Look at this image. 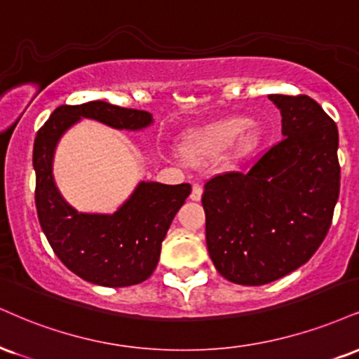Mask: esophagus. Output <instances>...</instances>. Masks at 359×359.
Here are the masks:
<instances>
[{"label": "esophagus", "instance_id": "1", "mask_svg": "<svg viewBox=\"0 0 359 359\" xmlns=\"http://www.w3.org/2000/svg\"><path fill=\"white\" fill-rule=\"evenodd\" d=\"M201 197H202V187L198 184H194L192 185V194H191V198L192 201H201Z\"/></svg>", "mask_w": 359, "mask_h": 359}]
</instances>
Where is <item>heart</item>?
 Listing matches in <instances>:
<instances>
[{"mask_svg": "<svg viewBox=\"0 0 359 359\" xmlns=\"http://www.w3.org/2000/svg\"><path fill=\"white\" fill-rule=\"evenodd\" d=\"M249 123L245 116H229L207 127L194 128L180 140V152L191 162H207L222 155L236 142L237 152L250 154L261 144V133L256 128H248Z\"/></svg>", "mask_w": 359, "mask_h": 359, "instance_id": "heart-1", "label": "heart"}]
</instances>
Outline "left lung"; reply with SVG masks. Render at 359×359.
I'll return each instance as SVG.
<instances>
[{
	"mask_svg": "<svg viewBox=\"0 0 359 359\" xmlns=\"http://www.w3.org/2000/svg\"><path fill=\"white\" fill-rule=\"evenodd\" d=\"M283 135L244 172L204 185L205 241L215 269L262 286L308 262L330 231L339 197L338 127L308 95H269Z\"/></svg>",
	"mask_w": 359,
	"mask_h": 359,
	"instance_id": "8db88e82",
	"label": "left lung"
}]
</instances>
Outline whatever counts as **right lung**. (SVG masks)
<instances>
[{
  "instance_id": "obj_1",
  "label": "right lung",
  "mask_w": 359,
  "mask_h": 359,
  "mask_svg": "<svg viewBox=\"0 0 359 359\" xmlns=\"http://www.w3.org/2000/svg\"><path fill=\"white\" fill-rule=\"evenodd\" d=\"M80 118L98 120L118 130H138L152 123L149 111L102 100L58 107L34 137L38 221L53 252L81 279L107 287L140 284L157 267L162 241L192 187L142 182L115 214L76 212L60 196L51 162L60 137Z\"/></svg>"
}]
</instances>
